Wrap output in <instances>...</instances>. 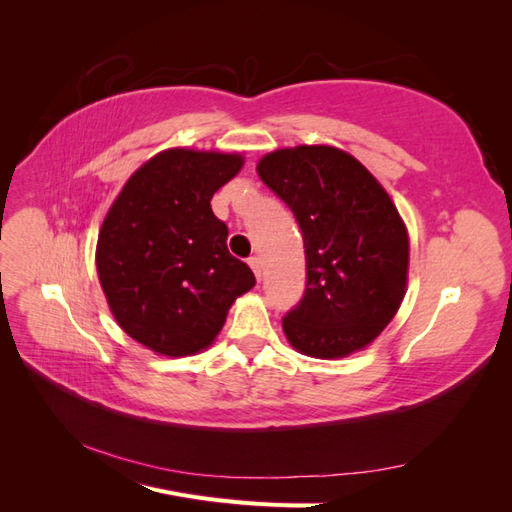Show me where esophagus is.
Returning <instances> with one entry per match:
<instances>
[{"mask_svg": "<svg viewBox=\"0 0 512 512\" xmlns=\"http://www.w3.org/2000/svg\"><path fill=\"white\" fill-rule=\"evenodd\" d=\"M247 262H250V267H252V271H254V275H256V280H260V273H262V269H260V258L252 256Z\"/></svg>", "mask_w": 512, "mask_h": 512, "instance_id": "esophagus-1", "label": "esophagus"}]
</instances>
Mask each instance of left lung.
I'll use <instances>...</instances> for the list:
<instances>
[{"instance_id": "obj_1", "label": "left lung", "mask_w": 512, "mask_h": 512, "mask_svg": "<svg viewBox=\"0 0 512 512\" xmlns=\"http://www.w3.org/2000/svg\"><path fill=\"white\" fill-rule=\"evenodd\" d=\"M299 222L307 284L284 316L288 342L316 359H342L384 331L404 301L408 232L389 194L350 153L301 145L256 166Z\"/></svg>"}]
</instances>
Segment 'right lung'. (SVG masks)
<instances>
[{
  "label": "right lung",
  "mask_w": 512,
  "mask_h": 512,
  "mask_svg": "<svg viewBox=\"0 0 512 512\" xmlns=\"http://www.w3.org/2000/svg\"><path fill=\"white\" fill-rule=\"evenodd\" d=\"M243 166L237 153L166 149L123 185L98 235L108 307L138 344L166 356L211 346L230 305L254 288L226 247L211 198Z\"/></svg>",
  "instance_id": "1"
}]
</instances>
